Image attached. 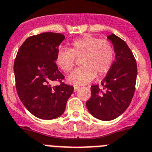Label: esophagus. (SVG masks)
<instances>
[{"instance_id": "1", "label": "esophagus", "mask_w": 152, "mask_h": 152, "mask_svg": "<svg viewBox=\"0 0 152 152\" xmlns=\"http://www.w3.org/2000/svg\"><path fill=\"white\" fill-rule=\"evenodd\" d=\"M79 86H74V91H77V90L79 89Z\"/></svg>"}]
</instances>
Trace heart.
I'll return each mask as SVG.
<instances>
[{"label": "heart", "instance_id": "obj_1", "mask_svg": "<svg viewBox=\"0 0 152 152\" xmlns=\"http://www.w3.org/2000/svg\"><path fill=\"white\" fill-rule=\"evenodd\" d=\"M76 58L81 60L83 66L69 75L68 81L75 86H82L92 81L96 77L108 73L114 59V50L111 44L97 37L86 35L73 41L70 49L60 48L55 62L64 73L73 69Z\"/></svg>", "mask_w": 152, "mask_h": 152}]
</instances>
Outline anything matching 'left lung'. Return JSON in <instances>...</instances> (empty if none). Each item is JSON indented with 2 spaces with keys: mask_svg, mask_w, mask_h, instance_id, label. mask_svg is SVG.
<instances>
[{
  "mask_svg": "<svg viewBox=\"0 0 152 152\" xmlns=\"http://www.w3.org/2000/svg\"><path fill=\"white\" fill-rule=\"evenodd\" d=\"M115 53L113 65L102 80V88L91 86L86 107L93 117L109 121L120 116L130 104L135 92L137 65L132 50L114 34L107 36Z\"/></svg>",
  "mask_w": 152,
  "mask_h": 152,
  "instance_id": "obj_1",
  "label": "left lung"
}]
</instances>
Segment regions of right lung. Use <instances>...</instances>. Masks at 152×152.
<instances>
[{"label":"right lung","mask_w":152,"mask_h":152,"mask_svg":"<svg viewBox=\"0 0 152 152\" xmlns=\"http://www.w3.org/2000/svg\"><path fill=\"white\" fill-rule=\"evenodd\" d=\"M65 39L62 34L44 32L28 37L20 46L14 61L16 91L26 108L35 117L52 120L62 115L73 93V86L61 83L64 76L55 57Z\"/></svg>","instance_id":"obj_1"}]
</instances>
